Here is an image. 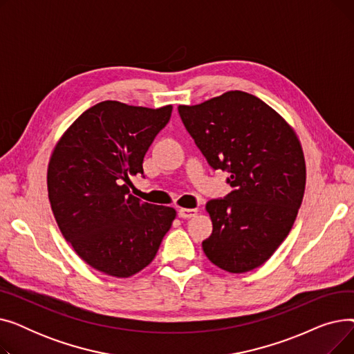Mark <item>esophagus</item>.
Here are the masks:
<instances>
[{"instance_id": "1", "label": "esophagus", "mask_w": 354, "mask_h": 354, "mask_svg": "<svg viewBox=\"0 0 354 354\" xmlns=\"http://www.w3.org/2000/svg\"><path fill=\"white\" fill-rule=\"evenodd\" d=\"M198 214V209H192V208H180L178 211V215L182 218V219H189L192 216H195Z\"/></svg>"}]
</instances>
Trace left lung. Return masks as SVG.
<instances>
[{
    "label": "left lung",
    "mask_w": 354,
    "mask_h": 354,
    "mask_svg": "<svg viewBox=\"0 0 354 354\" xmlns=\"http://www.w3.org/2000/svg\"><path fill=\"white\" fill-rule=\"evenodd\" d=\"M178 111L208 163L231 174L234 188L207 203L214 230L203 252L232 274L263 266L287 238L304 196L306 162L294 129L239 90Z\"/></svg>",
    "instance_id": "8db88e82"
}]
</instances>
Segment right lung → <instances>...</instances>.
Masks as SVG:
<instances>
[{"instance_id": "add662e5", "label": "right lung", "mask_w": 354, "mask_h": 354, "mask_svg": "<svg viewBox=\"0 0 354 354\" xmlns=\"http://www.w3.org/2000/svg\"><path fill=\"white\" fill-rule=\"evenodd\" d=\"M172 106L115 100L95 104L66 130L51 153L47 188L67 243L103 274L127 278L153 261L176 211L130 195V176L169 122Z\"/></svg>"}]
</instances>
